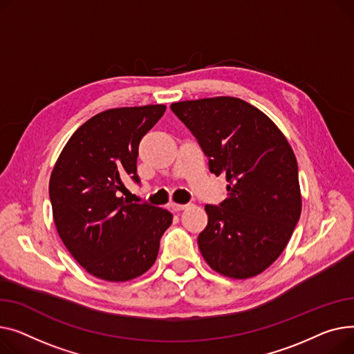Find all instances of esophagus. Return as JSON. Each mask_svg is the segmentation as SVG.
I'll use <instances>...</instances> for the list:
<instances>
[{"instance_id":"obj_1","label":"esophagus","mask_w":354,"mask_h":354,"mask_svg":"<svg viewBox=\"0 0 354 354\" xmlns=\"http://www.w3.org/2000/svg\"><path fill=\"white\" fill-rule=\"evenodd\" d=\"M189 207H190V204H177V203H173V204H171V209H173L174 212H181V210L189 209Z\"/></svg>"}]
</instances>
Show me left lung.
Segmentation results:
<instances>
[{"mask_svg": "<svg viewBox=\"0 0 354 354\" xmlns=\"http://www.w3.org/2000/svg\"><path fill=\"white\" fill-rule=\"evenodd\" d=\"M197 138L209 170L225 174L227 198L207 204L200 252L232 279L260 274L283 253L301 213L296 156L276 124L236 97L173 102Z\"/></svg>", "mask_w": 354, "mask_h": 354, "instance_id": "left-lung-1", "label": "left lung"}]
</instances>
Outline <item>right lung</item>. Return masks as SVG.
<instances>
[{
	"mask_svg": "<svg viewBox=\"0 0 354 354\" xmlns=\"http://www.w3.org/2000/svg\"><path fill=\"white\" fill-rule=\"evenodd\" d=\"M164 111L162 104L102 111L71 136L54 165L57 232L77 263L101 280L127 281L147 272L173 221L167 210L118 194L124 177L140 183V141Z\"/></svg>",
	"mask_w": 354,
	"mask_h": 354,
	"instance_id": "obj_1",
	"label": "right lung"
}]
</instances>
